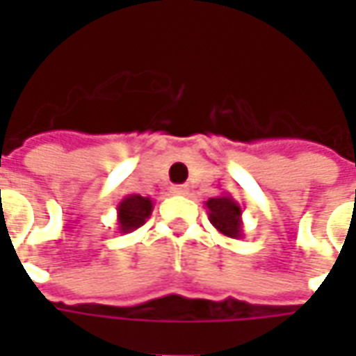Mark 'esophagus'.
I'll return each instance as SVG.
<instances>
[{"label": "esophagus", "mask_w": 356, "mask_h": 356, "mask_svg": "<svg viewBox=\"0 0 356 356\" xmlns=\"http://www.w3.org/2000/svg\"><path fill=\"white\" fill-rule=\"evenodd\" d=\"M171 193L179 194V196H186V194H188V186H186V185L171 186Z\"/></svg>", "instance_id": "34e87169"}]
</instances>
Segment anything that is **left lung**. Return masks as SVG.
<instances>
[{"label": "left lung", "mask_w": 356, "mask_h": 356, "mask_svg": "<svg viewBox=\"0 0 356 356\" xmlns=\"http://www.w3.org/2000/svg\"><path fill=\"white\" fill-rule=\"evenodd\" d=\"M204 206L208 208L209 223L223 236L242 238V208L231 194H219L216 198H209Z\"/></svg>", "instance_id": "left-lung-1"}]
</instances>
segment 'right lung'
Returning a JSON list of instances; mask_svg holds the SVG:
<instances>
[{"label":"right lung","instance_id":"add662e5","mask_svg":"<svg viewBox=\"0 0 356 356\" xmlns=\"http://www.w3.org/2000/svg\"><path fill=\"white\" fill-rule=\"evenodd\" d=\"M154 208V202L148 196L140 194H127L122 202L118 204V231L120 232H133L145 225Z\"/></svg>","mask_w":356,"mask_h":356}]
</instances>
